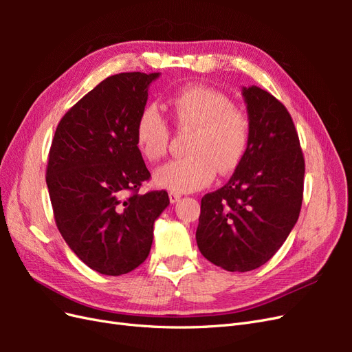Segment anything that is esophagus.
Returning a JSON list of instances; mask_svg holds the SVG:
<instances>
[{"instance_id": "34e87169", "label": "esophagus", "mask_w": 352, "mask_h": 352, "mask_svg": "<svg viewBox=\"0 0 352 352\" xmlns=\"http://www.w3.org/2000/svg\"><path fill=\"white\" fill-rule=\"evenodd\" d=\"M168 198H170V202H172V204H175V202H177L180 199V195L176 194V192H170Z\"/></svg>"}]
</instances>
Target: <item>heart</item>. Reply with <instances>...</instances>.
I'll use <instances>...</instances> for the list:
<instances>
[{"instance_id": "heart-1", "label": "heart", "mask_w": 352, "mask_h": 352, "mask_svg": "<svg viewBox=\"0 0 352 352\" xmlns=\"http://www.w3.org/2000/svg\"><path fill=\"white\" fill-rule=\"evenodd\" d=\"M170 113L177 129L192 132V136L186 150L189 157L157 170L158 186L173 192H194L208 186L217 172L228 175L241 164L250 142V120L233 107L228 95L192 85L170 100ZM135 138L148 162L166 157L168 127L154 105H146L138 117Z\"/></svg>"}]
</instances>
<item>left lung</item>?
<instances>
[{
	"label": "left lung",
	"instance_id": "obj_1",
	"mask_svg": "<svg viewBox=\"0 0 352 352\" xmlns=\"http://www.w3.org/2000/svg\"><path fill=\"white\" fill-rule=\"evenodd\" d=\"M250 142L229 182L201 199L197 243L228 272H250L278 252L298 220L305 163L291 114L258 87L242 88Z\"/></svg>",
	"mask_w": 352,
	"mask_h": 352
}]
</instances>
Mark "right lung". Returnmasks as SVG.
I'll return each mask as SVG.
<instances>
[{
  "mask_svg": "<svg viewBox=\"0 0 352 352\" xmlns=\"http://www.w3.org/2000/svg\"><path fill=\"white\" fill-rule=\"evenodd\" d=\"M160 73L104 79L63 116L51 144L47 186L63 239L92 270L120 276L142 264L166 190L140 194L151 177L135 126Z\"/></svg>",
  "mask_w": 352,
  "mask_h": 352,
  "instance_id": "add662e5",
  "label": "right lung"
}]
</instances>
